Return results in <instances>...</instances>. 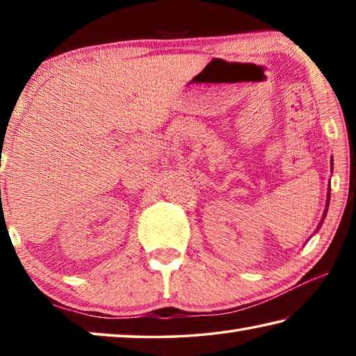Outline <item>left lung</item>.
I'll return each instance as SVG.
<instances>
[{
  "label": "left lung",
  "instance_id": "1",
  "mask_svg": "<svg viewBox=\"0 0 356 356\" xmlns=\"http://www.w3.org/2000/svg\"><path fill=\"white\" fill-rule=\"evenodd\" d=\"M330 190V188H328ZM328 206H330V191H328V197H327V209H325V212H323V216H322V221L318 222V226H317V231L318 229H321V226H322V222H323V220H325V216H327V212H328ZM316 231V232H317Z\"/></svg>",
  "mask_w": 356,
  "mask_h": 356
}]
</instances>
